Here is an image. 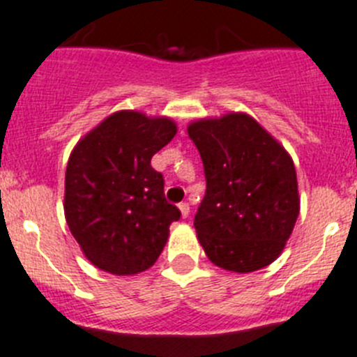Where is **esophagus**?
<instances>
[{"label": "esophagus", "instance_id": "1", "mask_svg": "<svg viewBox=\"0 0 357 357\" xmlns=\"http://www.w3.org/2000/svg\"><path fill=\"white\" fill-rule=\"evenodd\" d=\"M178 209H181L182 218L189 216V204H188V202H182V204H178Z\"/></svg>", "mask_w": 357, "mask_h": 357}]
</instances>
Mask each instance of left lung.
I'll use <instances>...</instances> for the list:
<instances>
[{"label": "left lung", "instance_id": "1", "mask_svg": "<svg viewBox=\"0 0 357 357\" xmlns=\"http://www.w3.org/2000/svg\"><path fill=\"white\" fill-rule=\"evenodd\" d=\"M207 189L195 216L211 263L250 273L282 254L301 213L293 159L245 112L189 123Z\"/></svg>", "mask_w": 357, "mask_h": 357}]
</instances>
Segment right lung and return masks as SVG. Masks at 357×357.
Listing matches in <instances>:
<instances>
[{
    "label": "right lung",
    "instance_id": "1",
    "mask_svg": "<svg viewBox=\"0 0 357 357\" xmlns=\"http://www.w3.org/2000/svg\"><path fill=\"white\" fill-rule=\"evenodd\" d=\"M176 134L166 116L118 110L73 148L66 168L64 214L91 263L114 275L153 266L181 211L164 198L151 157Z\"/></svg>",
    "mask_w": 357,
    "mask_h": 357
}]
</instances>
